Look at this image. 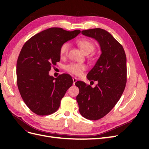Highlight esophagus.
<instances>
[{
	"label": "esophagus",
	"mask_w": 149,
	"mask_h": 149,
	"mask_svg": "<svg viewBox=\"0 0 149 149\" xmlns=\"http://www.w3.org/2000/svg\"><path fill=\"white\" fill-rule=\"evenodd\" d=\"M77 80H78V79L76 78H73V84H75V83L77 81Z\"/></svg>",
	"instance_id": "1"
}]
</instances>
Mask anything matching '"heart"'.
Returning <instances> with one entry per match:
<instances>
[{"mask_svg": "<svg viewBox=\"0 0 149 149\" xmlns=\"http://www.w3.org/2000/svg\"><path fill=\"white\" fill-rule=\"evenodd\" d=\"M79 48L85 54H89L92 52L94 49V43L88 39H81L77 42ZM70 47V44L68 42L63 43L60 48V55L61 58H65L68 53ZM86 68V66L83 64L74 63H71L65 66V70L68 73L76 76H80L82 74L83 71Z\"/></svg>", "mask_w": 149, "mask_h": 149, "instance_id": "b5f03b06", "label": "heart"}]
</instances>
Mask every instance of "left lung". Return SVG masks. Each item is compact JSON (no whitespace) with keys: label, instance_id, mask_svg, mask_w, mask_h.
<instances>
[{"label":"left lung","instance_id":"left-lung-1","mask_svg":"<svg viewBox=\"0 0 149 149\" xmlns=\"http://www.w3.org/2000/svg\"><path fill=\"white\" fill-rule=\"evenodd\" d=\"M81 33L96 39L102 52L87 74L89 81H97L96 86L93 88L79 81L75 83L79 88L76 101L81 115L96 120L109 113L124 91L127 82L126 55L123 46L105 30H85Z\"/></svg>","mask_w":149,"mask_h":149}]
</instances>
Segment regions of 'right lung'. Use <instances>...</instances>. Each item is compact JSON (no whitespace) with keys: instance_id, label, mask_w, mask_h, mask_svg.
<instances>
[{"instance_id":"right-lung-1","label":"right lung","mask_w":149,"mask_h":149,"mask_svg":"<svg viewBox=\"0 0 149 149\" xmlns=\"http://www.w3.org/2000/svg\"><path fill=\"white\" fill-rule=\"evenodd\" d=\"M80 32L49 28L24 45L17 62V86L25 104L35 114L47 116L56 112L73 84L70 75L62 74L55 78L49 75V71L60 60L61 45Z\"/></svg>"}]
</instances>
